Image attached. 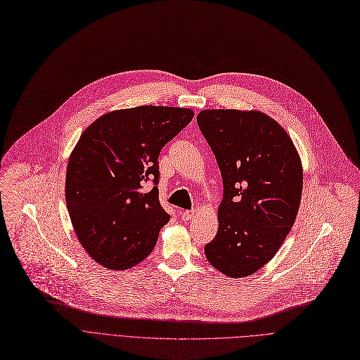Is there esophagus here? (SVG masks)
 <instances>
[{
    "label": "esophagus",
    "mask_w": 360,
    "mask_h": 360,
    "mask_svg": "<svg viewBox=\"0 0 360 360\" xmlns=\"http://www.w3.org/2000/svg\"><path fill=\"white\" fill-rule=\"evenodd\" d=\"M195 215H196V211H195V210H191V211H183V212H181V218H183L184 221H191V219H193V218H195Z\"/></svg>",
    "instance_id": "34e87169"
}]
</instances>
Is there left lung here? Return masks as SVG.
<instances>
[{
    "mask_svg": "<svg viewBox=\"0 0 360 360\" xmlns=\"http://www.w3.org/2000/svg\"><path fill=\"white\" fill-rule=\"evenodd\" d=\"M198 126L218 162L224 195L210 264L248 277L269 262L297 217L303 171L287 131L261 111L203 110Z\"/></svg>",
    "mask_w": 360,
    "mask_h": 360,
    "instance_id": "obj_1",
    "label": "left lung"
}]
</instances>
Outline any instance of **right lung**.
<instances>
[{
    "label": "right lung",
    "mask_w": 360,
    "mask_h": 360,
    "mask_svg": "<svg viewBox=\"0 0 360 360\" xmlns=\"http://www.w3.org/2000/svg\"><path fill=\"white\" fill-rule=\"evenodd\" d=\"M189 108L142 105L101 115L67 165L65 202L80 245L108 269L124 271L155 248L169 215L158 198V157L192 122ZM152 181L146 193L143 186Z\"/></svg>",
    "instance_id": "obj_1"
}]
</instances>
